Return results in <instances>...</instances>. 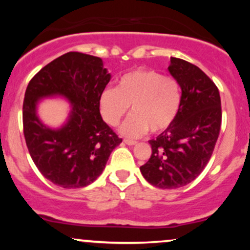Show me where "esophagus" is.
<instances>
[{"instance_id": "34e87169", "label": "esophagus", "mask_w": 250, "mask_h": 250, "mask_svg": "<svg viewBox=\"0 0 250 250\" xmlns=\"http://www.w3.org/2000/svg\"><path fill=\"white\" fill-rule=\"evenodd\" d=\"M125 143V145H128V146H134V145H136V141H133V140H125V141H123Z\"/></svg>"}]
</instances>
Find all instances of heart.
<instances>
[{
  "instance_id": "b5f03b06",
  "label": "heart",
  "mask_w": 250,
  "mask_h": 250,
  "mask_svg": "<svg viewBox=\"0 0 250 250\" xmlns=\"http://www.w3.org/2000/svg\"><path fill=\"white\" fill-rule=\"evenodd\" d=\"M181 103L179 83L150 69H137L125 74L116 88H107L100 97L103 120L115 127L127 114H131L120 127L127 137H140L150 129L160 133L173 123Z\"/></svg>"
}]
</instances>
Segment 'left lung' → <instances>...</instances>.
I'll use <instances>...</instances> for the list:
<instances>
[{
  "label": "left lung",
  "mask_w": 250,
  "mask_h": 250,
  "mask_svg": "<svg viewBox=\"0 0 250 250\" xmlns=\"http://www.w3.org/2000/svg\"><path fill=\"white\" fill-rule=\"evenodd\" d=\"M170 75L181 88L177 115L156 139L151 155L140 170L150 185L162 189L187 186L205 169L220 134L219 89L196 65L170 57Z\"/></svg>",
  "instance_id": "8db88e82"
}]
</instances>
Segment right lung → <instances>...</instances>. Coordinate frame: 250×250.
<instances>
[{"label":"right lung","instance_id":"right-lung-1","mask_svg":"<svg viewBox=\"0 0 250 250\" xmlns=\"http://www.w3.org/2000/svg\"><path fill=\"white\" fill-rule=\"evenodd\" d=\"M111 75L100 57L71 51L57 57L31 79L24 94L23 133L41 174L65 189L93 183L122 139L100 114V97ZM61 97L71 104L57 128L45 125L37 109L45 98Z\"/></svg>","mask_w":250,"mask_h":250}]
</instances>
